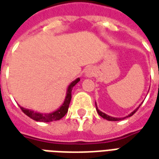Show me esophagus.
<instances>
[{"mask_svg": "<svg viewBox=\"0 0 159 159\" xmlns=\"http://www.w3.org/2000/svg\"><path fill=\"white\" fill-rule=\"evenodd\" d=\"M85 75L87 77H92V76H93L95 75V70L93 67L89 68L88 70H86Z\"/></svg>", "mask_w": 159, "mask_h": 159, "instance_id": "1", "label": "esophagus"}]
</instances>
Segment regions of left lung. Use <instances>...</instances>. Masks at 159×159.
<instances>
[{
  "instance_id": "left-lung-1",
  "label": "left lung",
  "mask_w": 159,
  "mask_h": 159,
  "mask_svg": "<svg viewBox=\"0 0 159 159\" xmlns=\"http://www.w3.org/2000/svg\"><path fill=\"white\" fill-rule=\"evenodd\" d=\"M142 103L140 104L139 106L137 107L135 110H133L132 112L130 113V115H128L127 116H125V117H123V118H116V117H112V116H108V115H106V114H104V113H103L102 111H100L99 109H98V106H97V103H96V102H95V105H96V109H97V112L98 114L99 115V116H101V117H103V119H105V120H109V121H118V120H124V119L125 118H128V117H130V116H132L135 114V113L136 112V110L139 109V107L142 105Z\"/></svg>"
}]
</instances>
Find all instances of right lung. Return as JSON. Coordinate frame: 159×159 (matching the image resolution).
I'll list each match as a JSON object with an SVG mask.
<instances>
[{
	"instance_id": "right-lung-1",
	"label": "right lung",
	"mask_w": 159,
	"mask_h": 159,
	"mask_svg": "<svg viewBox=\"0 0 159 159\" xmlns=\"http://www.w3.org/2000/svg\"><path fill=\"white\" fill-rule=\"evenodd\" d=\"M80 81V78H76L74 80L72 83H70V85L68 86L67 90H66V94L65 98L64 103H62L61 107L57 109L55 111H53L49 114H44V113H39L32 109H26L23 107L20 106L21 109L23 110V112L25 114L26 116H28L33 120H34L36 121H41V122H51L54 120H61L62 117L66 116V114L67 113L68 108H69V104H70V99H71V91L73 87L76 85V83Z\"/></svg>"
}]
</instances>
